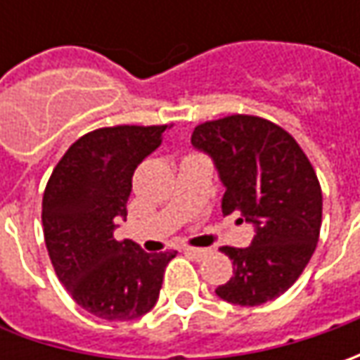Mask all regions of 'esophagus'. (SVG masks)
<instances>
[{"label":"esophagus","instance_id":"1","mask_svg":"<svg viewBox=\"0 0 360 360\" xmlns=\"http://www.w3.org/2000/svg\"><path fill=\"white\" fill-rule=\"evenodd\" d=\"M184 255L192 256V258H196V260H202V258H206V256L210 255V250L208 248H184Z\"/></svg>","mask_w":360,"mask_h":360}]
</instances>
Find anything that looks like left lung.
<instances>
[{"instance_id":"8db88e82","label":"left lung","mask_w":360,"mask_h":360,"mask_svg":"<svg viewBox=\"0 0 360 360\" xmlns=\"http://www.w3.org/2000/svg\"><path fill=\"white\" fill-rule=\"evenodd\" d=\"M192 146L212 160L224 186L222 212L255 226L246 248L222 246L232 278L216 295L256 307L286 292L319 242L323 192L311 162L281 126L256 116H229L194 128Z\"/></svg>"}]
</instances>
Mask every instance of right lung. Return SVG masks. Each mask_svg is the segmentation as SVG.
<instances>
[{
    "label": "right lung",
    "mask_w": 360,
    "mask_h": 360,
    "mask_svg": "<svg viewBox=\"0 0 360 360\" xmlns=\"http://www.w3.org/2000/svg\"><path fill=\"white\" fill-rule=\"evenodd\" d=\"M168 126H116L82 136L49 176L41 204L48 255L77 304L104 321H134L158 302L176 252L148 255L116 240L134 170L164 140Z\"/></svg>",
    "instance_id": "add662e5"
}]
</instances>
